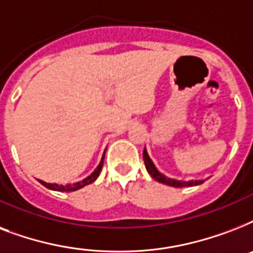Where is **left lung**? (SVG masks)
I'll return each instance as SVG.
<instances>
[{"instance_id": "left-lung-1", "label": "left lung", "mask_w": 253, "mask_h": 253, "mask_svg": "<svg viewBox=\"0 0 253 253\" xmlns=\"http://www.w3.org/2000/svg\"><path fill=\"white\" fill-rule=\"evenodd\" d=\"M143 160H144V166H146L147 172L150 173L152 178H155V180L159 181V182H162V184L169 185V186H173V188H186V186H196V185H201L202 182H204V180L182 181V180H174V178H169V177L164 176L163 173H160L158 169H156L155 164L150 159L148 154H147L146 148H144V151H143Z\"/></svg>"}]
</instances>
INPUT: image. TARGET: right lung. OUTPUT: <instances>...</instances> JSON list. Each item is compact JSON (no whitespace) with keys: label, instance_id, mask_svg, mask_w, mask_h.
Instances as JSON below:
<instances>
[{"label":"right lung","instance_id":"right-lung-1","mask_svg":"<svg viewBox=\"0 0 253 253\" xmlns=\"http://www.w3.org/2000/svg\"><path fill=\"white\" fill-rule=\"evenodd\" d=\"M103 159H105V152H103V156L101 159V163L98 164V167L95 168V170L91 173L90 176H87L86 178H84L80 182H76V184H68V185H59V184H49V182H45V181L38 180L41 182L43 186H45L47 189H51V190H56V192H75V190H79V189L84 188L86 185L91 184V182H94L97 180V177L99 176V173L102 170L103 167Z\"/></svg>","mask_w":253,"mask_h":253}]
</instances>
